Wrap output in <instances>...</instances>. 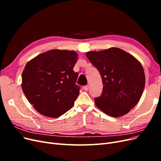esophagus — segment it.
Instances as JSON below:
<instances>
[{"label": "esophagus", "instance_id": "obj_1", "mask_svg": "<svg viewBox=\"0 0 161 161\" xmlns=\"http://www.w3.org/2000/svg\"><path fill=\"white\" fill-rule=\"evenodd\" d=\"M84 90L85 91H88L89 90V85H86V86H84Z\"/></svg>", "mask_w": 161, "mask_h": 161}]
</instances>
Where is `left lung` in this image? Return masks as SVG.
Wrapping results in <instances>:
<instances>
[{
    "mask_svg": "<svg viewBox=\"0 0 161 161\" xmlns=\"http://www.w3.org/2000/svg\"><path fill=\"white\" fill-rule=\"evenodd\" d=\"M86 57L99 70L103 81L102 95L95 99L97 108L114 118L128 114L143 93L145 75L141 63L118 47L88 52Z\"/></svg>",
    "mask_w": 161,
    "mask_h": 161,
    "instance_id": "left-lung-1",
    "label": "left lung"
}]
</instances>
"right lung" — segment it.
<instances>
[{
  "instance_id": "add662e5",
  "label": "right lung",
  "mask_w": 161,
  "mask_h": 161,
  "mask_svg": "<svg viewBox=\"0 0 161 161\" xmlns=\"http://www.w3.org/2000/svg\"><path fill=\"white\" fill-rule=\"evenodd\" d=\"M78 54L74 51L51 50L29 61L22 73L21 87L37 112L58 118L70 109L79 95L78 73L73 70Z\"/></svg>"
}]
</instances>
